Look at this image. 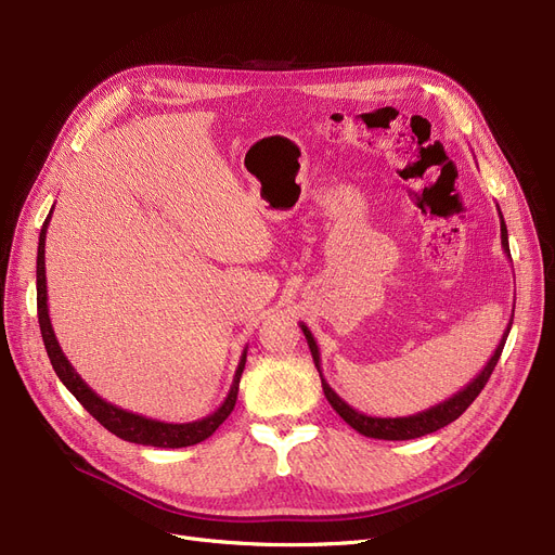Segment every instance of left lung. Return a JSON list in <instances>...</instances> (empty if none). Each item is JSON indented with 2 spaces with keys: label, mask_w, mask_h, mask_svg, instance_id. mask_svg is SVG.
<instances>
[{
  "label": "left lung",
  "mask_w": 555,
  "mask_h": 555,
  "mask_svg": "<svg viewBox=\"0 0 555 555\" xmlns=\"http://www.w3.org/2000/svg\"><path fill=\"white\" fill-rule=\"evenodd\" d=\"M500 209V207H498ZM502 216V211H500ZM502 247H504V254L511 256V249H508V231H506V224H504V218H502ZM511 326H513V317L511 322L498 344V348H494V353L490 356V360L486 362V366L481 369V373L475 377V380L470 385H465L461 391H456L452 398L439 402L429 406V410L425 412H418V414H412V416H398V418H377V416H366L358 410H353L351 404H348L346 400H341L333 389L331 385L326 383V377L322 373V360H319V346L310 333V328L306 324H301V331L308 339V348L312 353V360H314V366L319 371V377H322V387H324V393L328 398V402L333 404V410L351 425L356 431L369 436V439H380V441H410V439H418V436H425V434H431L436 429H441L446 425H450L452 421H456L468 406L473 404V400L481 393V389L486 387L490 373L494 371V366H498L500 362V356L504 351V344H506V337L511 333Z\"/></svg>",
  "instance_id": "8db88e82"
}]
</instances>
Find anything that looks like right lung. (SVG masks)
<instances>
[{
  "label": "right lung",
  "mask_w": 555,
  "mask_h": 555,
  "mask_svg": "<svg viewBox=\"0 0 555 555\" xmlns=\"http://www.w3.org/2000/svg\"><path fill=\"white\" fill-rule=\"evenodd\" d=\"M53 207L40 229V243H38V322H40V331H42V339H44V348L47 356L51 360V366L55 371V375L61 377V383L74 393V398L90 412L107 431L116 434L119 439L130 441V443H139V446H153V448H186V446H195L202 443L227 421V416L233 412L236 406V398H238V385H241V375L247 362V346L241 356L236 375H233L231 389L224 398V402L218 406V410L209 416H204L199 421L193 423H162L155 418H145L132 412L121 410L107 400H103L90 385H87L82 377L76 373V369L72 366V362L65 358L61 344L55 339L51 319H49V306H47V272H44V241H47V229H49V220H51Z\"/></svg>",
  "instance_id": "1"
}]
</instances>
